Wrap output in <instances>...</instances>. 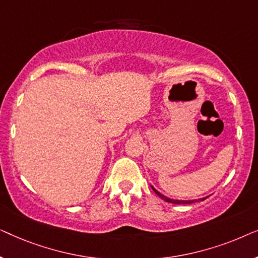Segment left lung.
<instances>
[{
    "instance_id": "left-lung-1",
    "label": "left lung",
    "mask_w": 258,
    "mask_h": 258,
    "mask_svg": "<svg viewBox=\"0 0 258 258\" xmlns=\"http://www.w3.org/2000/svg\"><path fill=\"white\" fill-rule=\"evenodd\" d=\"M151 186V189L154 190L155 192L157 194L158 196L161 197L162 200H164L165 202H168V203H172V204H191V203H195V202H202V201H204L207 199V197H203V199H199V200H188V201H183V200H174V199H169V197H167V196H164L163 194H161L160 191H157L156 189L154 188L153 185H150Z\"/></svg>"
}]
</instances>
